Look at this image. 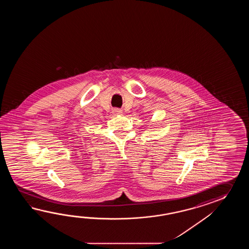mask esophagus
Wrapping results in <instances>:
<instances>
[{
  "mask_svg": "<svg viewBox=\"0 0 249 249\" xmlns=\"http://www.w3.org/2000/svg\"><path fill=\"white\" fill-rule=\"evenodd\" d=\"M113 113H115V114H121L122 110L119 109V108H114L113 109Z\"/></svg>",
  "mask_w": 249,
  "mask_h": 249,
  "instance_id": "1",
  "label": "esophagus"
}]
</instances>
